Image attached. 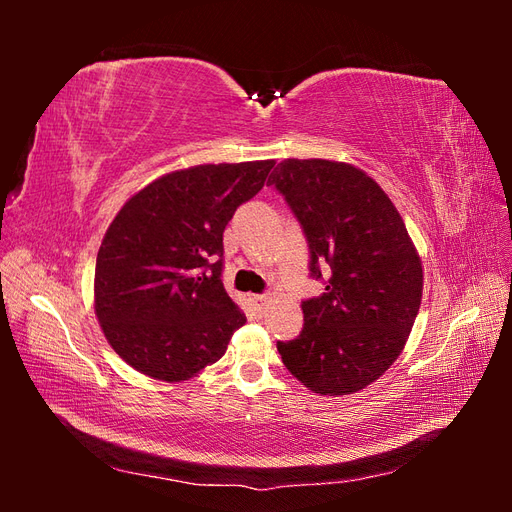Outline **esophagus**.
<instances>
[{
    "label": "esophagus",
    "instance_id": "34e87169",
    "mask_svg": "<svg viewBox=\"0 0 512 512\" xmlns=\"http://www.w3.org/2000/svg\"><path fill=\"white\" fill-rule=\"evenodd\" d=\"M267 294H250V301H252V305L258 309V312H262V309H265V305H267Z\"/></svg>",
    "mask_w": 512,
    "mask_h": 512
}]
</instances>
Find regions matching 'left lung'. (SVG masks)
I'll return each mask as SVG.
<instances>
[{
	"mask_svg": "<svg viewBox=\"0 0 512 512\" xmlns=\"http://www.w3.org/2000/svg\"><path fill=\"white\" fill-rule=\"evenodd\" d=\"M267 185L301 224L309 277L324 282L301 303L299 337L277 352L309 391H361L404 350L421 307L423 269L406 224L380 185L344 162L284 160Z\"/></svg>",
	"mask_w": 512,
	"mask_h": 512,
	"instance_id": "1",
	"label": "left lung"
}]
</instances>
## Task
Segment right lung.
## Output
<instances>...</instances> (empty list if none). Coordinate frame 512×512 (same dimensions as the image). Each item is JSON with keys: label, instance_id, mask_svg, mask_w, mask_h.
<instances>
[{"label": "right lung", "instance_id": "1", "mask_svg": "<svg viewBox=\"0 0 512 512\" xmlns=\"http://www.w3.org/2000/svg\"><path fill=\"white\" fill-rule=\"evenodd\" d=\"M273 164L177 170L132 196L108 226L96 260V316L136 371L179 382L222 359L245 322L222 284L224 228Z\"/></svg>", "mask_w": 512, "mask_h": 512}]
</instances>
